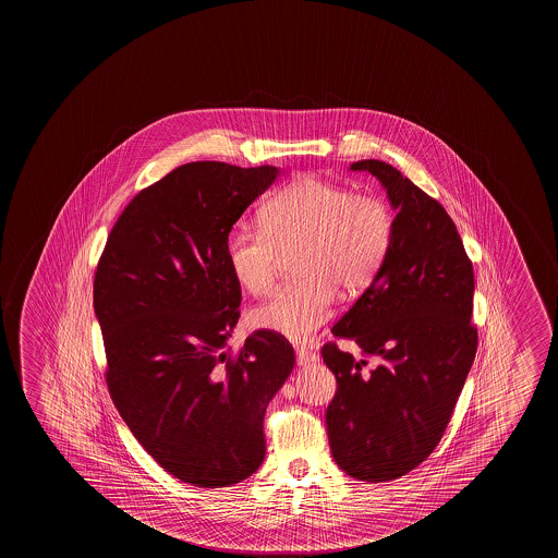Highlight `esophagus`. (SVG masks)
Instances as JSON below:
<instances>
[{
    "instance_id": "obj_1",
    "label": "esophagus",
    "mask_w": 558,
    "mask_h": 558,
    "mask_svg": "<svg viewBox=\"0 0 558 558\" xmlns=\"http://www.w3.org/2000/svg\"><path fill=\"white\" fill-rule=\"evenodd\" d=\"M295 360H298V366H310V364H315L319 356L310 348H298L295 350Z\"/></svg>"
}]
</instances>
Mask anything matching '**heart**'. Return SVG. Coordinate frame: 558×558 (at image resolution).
Wrapping results in <instances>:
<instances>
[{"label": "heart", "instance_id": "obj_1", "mask_svg": "<svg viewBox=\"0 0 558 558\" xmlns=\"http://www.w3.org/2000/svg\"><path fill=\"white\" fill-rule=\"evenodd\" d=\"M263 228H235L226 239L229 270L253 295L270 292L282 255H293V282L251 313L256 329L310 342L329 319L337 290L357 295L381 272L393 239V214L375 194L303 174L272 194Z\"/></svg>", "mask_w": 558, "mask_h": 558}]
</instances>
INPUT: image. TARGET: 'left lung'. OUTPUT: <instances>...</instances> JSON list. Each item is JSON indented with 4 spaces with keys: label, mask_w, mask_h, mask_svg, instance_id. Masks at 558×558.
Listing matches in <instances>:
<instances>
[{
    "label": "left lung",
    "mask_w": 558,
    "mask_h": 558,
    "mask_svg": "<svg viewBox=\"0 0 558 558\" xmlns=\"http://www.w3.org/2000/svg\"><path fill=\"white\" fill-rule=\"evenodd\" d=\"M384 184L397 210L384 268L332 335L354 340L366 369L335 342L323 360L337 377L327 409L330 453L357 481L411 473L448 428L478 335L471 323L475 275L456 223L436 198L385 161L350 165Z\"/></svg>",
    "instance_id": "obj_1"
}]
</instances>
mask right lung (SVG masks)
<instances>
[{"mask_svg": "<svg viewBox=\"0 0 558 558\" xmlns=\"http://www.w3.org/2000/svg\"><path fill=\"white\" fill-rule=\"evenodd\" d=\"M276 177L270 165L177 167L120 214L95 272L110 399L169 475L202 488L265 461L266 407L295 362L268 330L223 350L241 305L226 239Z\"/></svg>", "mask_w": 558, "mask_h": 558, "instance_id": "1", "label": "right lung"}]
</instances>
